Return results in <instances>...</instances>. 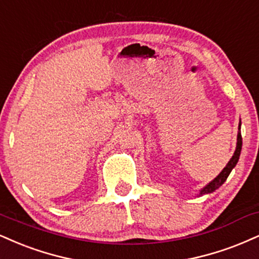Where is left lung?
Instances as JSON below:
<instances>
[{
  "instance_id": "8db88e82",
  "label": "left lung",
  "mask_w": 259,
  "mask_h": 259,
  "mask_svg": "<svg viewBox=\"0 0 259 259\" xmlns=\"http://www.w3.org/2000/svg\"><path fill=\"white\" fill-rule=\"evenodd\" d=\"M240 126H241V121H240L239 124V132H238V142H236V148H235V152L234 154H233V157L230 158V160L228 161V164L226 165V167L221 171V174L219 176L216 177V179L211 181L208 185H206L204 187V188L200 191V195H204V194H210V193H212L216 191V189H219L221 186L223 185L224 182H226V180L228 179L230 171L235 167L236 163L239 161V157H240V153H241V147H242V138H241V133H240Z\"/></svg>"
}]
</instances>
